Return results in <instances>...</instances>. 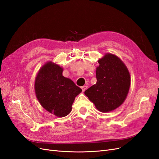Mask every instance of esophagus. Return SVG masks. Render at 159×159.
I'll use <instances>...</instances> for the list:
<instances>
[{"mask_svg": "<svg viewBox=\"0 0 159 159\" xmlns=\"http://www.w3.org/2000/svg\"><path fill=\"white\" fill-rule=\"evenodd\" d=\"M81 89H82L83 92H84V91L88 89V86L87 85H84V86H82V87H81Z\"/></svg>", "mask_w": 159, "mask_h": 159, "instance_id": "esophagus-1", "label": "esophagus"}]
</instances>
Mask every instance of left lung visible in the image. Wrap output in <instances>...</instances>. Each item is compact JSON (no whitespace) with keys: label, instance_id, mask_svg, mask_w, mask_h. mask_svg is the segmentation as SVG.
Here are the masks:
<instances>
[{"label":"left lung","instance_id":"obj_1","mask_svg":"<svg viewBox=\"0 0 159 159\" xmlns=\"http://www.w3.org/2000/svg\"><path fill=\"white\" fill-rule=\"evenodd\" d=\"M98 63L97 82L84 93L96 109L107 113L119 107L127 98L131 76L125 64L115 54L107 53L99 59Z\"/></svg>","mask_w":159,"mask_h":159}]
</instances>
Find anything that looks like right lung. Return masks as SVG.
<instances>
[{
  "mask_svg": "<svg viewBox=\"0 0 159 159\" xmlns=\"http://www.w3.org/2000/svg\"><path fill=\"white\" fill-rule=\"evenodd\" d=\"M62 72L60 65L48 61L38 71L34 81L38 102L47 111L59 117L71 112L75 97L82 91Z\"/></svg>",
  "mask_w": 159,
  "mask_h": 159,
  "instance_id": "obj_1",
  "label": "right lung"
}]
</instances>
